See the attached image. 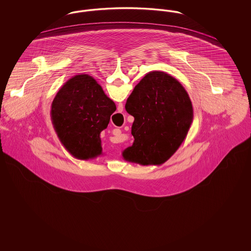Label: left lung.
Instances as JSON below:
<instances>
[{"mask_svg":"<svg viewBox=\"0 0 251 251\" xmlns=\"http://www.w3.org/2000/svg\"><path fill=\"white\" fill-rule=\"evenodd\" d=\"M125 108L134 118V141L122 156L142 166L167 162L183 142L194 118L188 93L166 72L147 73L133 88Z\"/></svg>","mask_w":251,"mask_h":251,"instance_id":"left-lung-1","label":"left lung"}]
</instances>
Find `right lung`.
<instances>
[{
	"label": "right lung",
	"mask_w": 251,
	"mask_h": 251,
	"mask_svg": "<svg viewBox=\"0 0 251 251\" xmlns=\"http://www.w3.org/2000/svg\"><path fill=\"white\" fill-rule=\"evenodd\" d=\"M115 102L87 74L71 78L54 97L50 117L60 142L73 157L89 160L102 153L100 134L106 129Z\"/></svg>",
	"instance_id": "add662e5"
}]
</instances>
